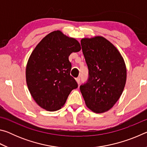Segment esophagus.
<instances>
[{
  "instance_id": "34e87169",
  "label": "esophagus",
  "mask_w": 147,
  "mask_h": 147,
  "mask_svg": "<svg viewBox=\"0 0 147 147\" xmlns=\"http://www.w3.org/2000/svg\"><path fill=\"white\" fill-rule=\"evenodd\" d=\"M76 82L78 83V84L79 85L80 83V78H76Z\"/></svg>"
}]
</instances>
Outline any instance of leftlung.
<instances>
[{
	"label": "left lung",
	"mask_w": 147,
	"mask_h": 147,
	"mask_svg": "<svg viewBox=\"0 0 147 147\" xmlns=\"http://www.w3.org/2000/svg\"><path fill=\"white\" fill-rule=\"evenodd\" d=\"M82 52L89 69L87 82L80 87L87 107L94 113L108 111L124 90L126 68L113 45L102 36L83 38Z\"/></svg>",
	"instance_id": "1"
}]
</instances>
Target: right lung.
<instances>
[{
  "instance_id": "obj_1",
  "label": "right lung",
  "mask_w": 147,
  "mask_h": 147,
  "mask_svg": "<svg viewBox=\"0 0 147 147\" xmlns=\"http://www.w3.org/2000/svg\"><path fill=\"white\" fill-rule=\"evenodd\" d=\"M81 50L74 38L57 30L45 37L28 59L26 80L34 100L47 111L58 110L78 84L70 75L71 63L69 56Z\"/></svg>"
}]
</instances>
